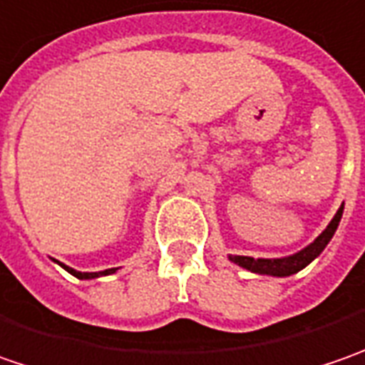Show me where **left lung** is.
I'll return each instance as SVG.
<instances>
[{
  "mask_svg": "<svg viewBox=\"0 0 365 365\" xmlns=\"http://www.w3.org/2000/svg\"><path fill=\"white\" fill-rule=\"evenodd\" d=\"M341 215H344V205L339 207V211L335 213V217L331 219V223L327 225V230L321 233L317 237L315 242L311 245H307L304 250H301L299 254H292L288 258H250V256H230L232 262H235L237 266H242L245 270L256 274H268V276H290V274L299 272L302 270L307 264H311L313 259L325 250V245L329 244L333 233L337 230L339 221H341Z\"/></svg>",
  "mask_w": 365,
  "mask_h": 365,
  "instance_id": "left-lung-1",
  "label": "left lung"
}]
</instances>
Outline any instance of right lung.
Instances as JSON below:
<instances>
[{
  "mask_svg": "<svg viewBox=\"0 0 365 365\" xmlns=\"http://www.w3.org/2000/svg\"><path fill=\"white\" fill-rule=\"evenodd\" d=\"M66 272H71L73 276H77L81 280H91V278H97V276H107V274H113L118 268H109V270H103V272H77V270H73V268H68V266H63Z\"/></svg>",
  "mask_w": 365,
  "mask_h": 365,
  "instance_id": "1",
  "label": "right lung"
}]
</instances>
